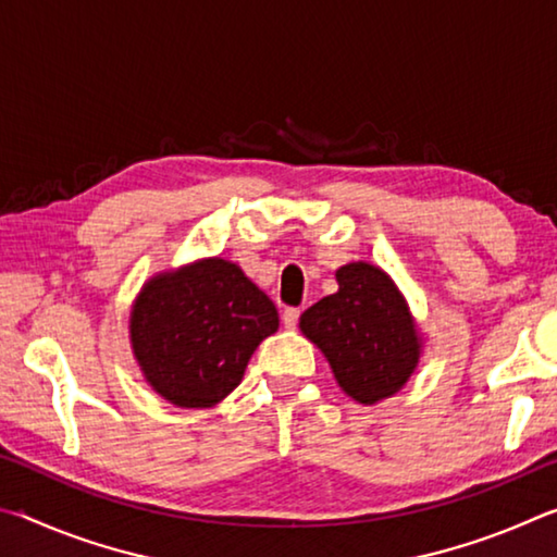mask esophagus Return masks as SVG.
Segmentation results:
<instances>
[{"label":"esophagus","mask_w":557,"mask_h":557,"mask_svg":"<svg viewBox=\"0 0 557 557\" xmlns=\"http://www.w3.org/2000/svg\"><path fill=\"white\" fill-rule=\"evenodd\" d=\"M297 322H299V309L289 307V309H285V312H282V324H285V329H295Z\"/></svg>","instance_id":"34e87169"}]
</instances>
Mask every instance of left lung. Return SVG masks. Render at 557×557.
I'll use <instances>...</instances> for the list:
<instances>
[{
  "instance_id": "left-lung-1",
  "label": "left lung",
  "mask_w": 557,
  "mask_h": 557,
  "mask_svg": "<svg viewBox=\"0 0 557 557\" xmlns=\"http://www.w3.org/2000/svg\"><path fill=\"white\" fill-rule=\"evenodd\" d=\"M338 292L299 317V329L322 348L336 383L356 403L398 393L420 361V334L395 282L371 262L336 270Z\"/></svg>"
}]
</instances>
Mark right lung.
<instances>
[{"instance_id": "right-lung-1", "label": "right lung", "mask_w": 557, "mask_h": 557, "mask_svg": "<svg viewBox=\"0 0 557 557\" xmlns=\"http://www.w3.org/2000/svg\"><path fill=\"white\" fill-rule=\"evenodd\" d=\"M277 309L231 260L209 258L162 272L129 314L132 351L152 391L176 408H211L243 381Z\"/></svg>"}]
</instances>
